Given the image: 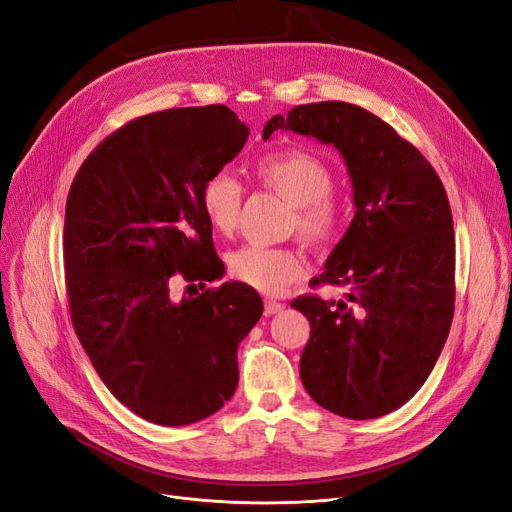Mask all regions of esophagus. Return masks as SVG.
<instances>
[{"label":"esophagus","mask_w":512,"mask_h":512,"mask_svg":"<svg viewBox=\"0 0 512 512\" xmlns=\"http://www.w3.org/2000/svg\"><path fill=\"white\" fill-rule=\"evenodd\" d=\"M282 309H284V303H280V301L265 299V303H263V311H265V316H274V314H280Z\"/></svg>","instance_id":"1"}]
</instances>
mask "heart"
Masks as SVG:
<instances>
[{"label": "heart", "mask_w": 512, "mask_h": 512, "mask_svg": "<svg viewBox=\"0 0 512 512\" xmlns=\"http://www.w3.org/2000/svg\"><path fill=\"white\" fill-rule=\"evenodd\" d=\"M255 175L263 188L293 205V228L314 249L335 238L341 221V205L332 194L335 175L316 154L286 148L265 154L255 163ZM242 188L226 171L207 177L201 188V209L207 224L221 236H230L240 219ZM230 274L265 295H278L288 284L305 276V259L288 247H244L228 255Z\"/></svg>", "instance_id": "heart-1"}]
</instances>
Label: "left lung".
I'll return each instance as SVG.
<instances>
[{
	"label": "left lung",
	"instance_id": "1",
	"mask_svg": "<svg viewBox=\"0 0 512 512\" xmlns=\"http://www.w3.org/2000/svg\"><path fill=\"white\" fill-rule=\"evenodd\" d=\"M332 144L345 161L355 215L316 284L343 301L303 295L309 320L299 374L314 402L353 420L404 406L431 374L454 316V224L431 163L383 119L347 102L301 104L263 127Z\"/></svg>",
	"mask_w": 512,
	"mask_h": 512
}]
</instances>
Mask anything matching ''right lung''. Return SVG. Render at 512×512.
Returning a JSON list of instances; mask_svg holds the SVG:
<instances>
[{
  "label": "right lung",
  "mask_w": 512,
  "mask_h": 512,
  "mask_svg": "<svg viewBox=\"0 0 512 512\" xmlns=\"http://www.w3.org/2000/svg\"><path fill=\"white\" fill-rule=\"evenodd\" d=\"M249 127L224 104L129 121L77 171L64 213V272L77 337L108 391L144 420L192 425L238 385V343L263 314L255 288L224 282L175 302L184 277L224 276L201 209L207 177Z\"/></svg>",
  "instance_id": "right-lung-1"
}]
</instances>
